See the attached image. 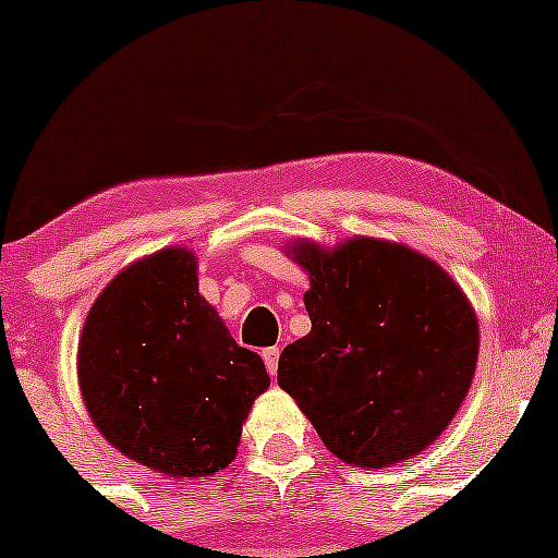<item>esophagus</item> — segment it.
I'll return each instance as SVG.
<instances>
[{
	"instance_id": "1",
	"label": "esophagus",
	"mask_w": 558,
	"mask_h": 558,
	"mask_svg": "<svg viewBox=\"0 0 558 558\" xmlns=\"http://www.w3.org/2000/svg\"><path fill=\"white\" fill-rule=\"evenodd\" d=\"M262 359H264V364H267V373L272 375H278V359H280V348H264L262 351Z\"/></svg>"
}]
</instances>
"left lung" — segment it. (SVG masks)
<instances>
[{
    "label": "left lung",
    "instance_id": "left-lung-1",
    "mask_svg": "<svg viewBox=\"0 0 558 558\" xmlns=\"http://www.w3.org/2000/svg\"><path fill=\"white\" fill-rule=\"evenodd\" d=\"M286 256L311 278L313 326L280 353L278 386L345 464L380 470L426 451L475 378L481 331L461 286L391 240H296Z\"/></svg>",
    "mask_w": 558,
    "mask_h": 558
}]
</instances>
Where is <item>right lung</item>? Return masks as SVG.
I'll return each mask as SVG.
<instances>
[{"instance_id":"right-lung-1","label":"right lung","mask_w":558,"mask_h":558,"mask_svg":"<svg viewBox=\"0 0 558 558\" xmlns=\"http://www.w3.org/2000/svg\"><path fill=\"white\" fill-rule=\"evenodd\" d=\"M77 386L118 453L189 481L232 464L269 375L199 294L194 251L172 245L123 267L94 300Z\"/></svg>"}]
</instances>
